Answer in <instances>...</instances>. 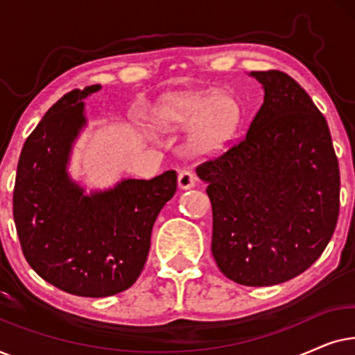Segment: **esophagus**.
Instances as JSON below:
<instances>
[{"instance_id":"obj_1","label":"esophagus","mask_w":355,"mask_h":355,"mask_svg":"<svg viewBox=\"0 0 355 355\" xmlns=\"http://www.w3.org/2000/svg\"><path fill=\"white\" fill-rule=\"evenodd\" d=\"M196 182H197V178L193 173L186 171V169L179 173L178 184H179V187L184 189V191H186V189H192L193 186H196Z\"/></svg>"}]
</instances>
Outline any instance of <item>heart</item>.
I'll use <instances>...</instances> for the list:
<instances>
[{"label": "heart", "instance_id": "obj_1", "mask_svg": "<svg viewBox=\"0 0 355 355\" xmlns=\"http://www.w3.org/2000/svg\"><path fill=\"white\" fill-rule=\"evenodd\" d=\"M241 121L237 101L220 94H179L164 98L155 110V123L163 129L191 128L189 140L197 152L225 147Z\"/></svg>", "mask_w": 355, "mask_h": 355}]
</instances>
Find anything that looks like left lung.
Here are the masks:
<instances>
[{
    "label": "left lung",
    "mask_w": 355,
    "mask_h": 355,
    "mask_svg": "<svg viewBox=\"0 0 355 355\" xmlns=\"http://www.w3.org/2000/svg\"><path fill=\"white\" fill-rule=\"evenodd\" d=\"M260 110L239 142L197 166L211 202V254L244 286L284 283L309 268L339 215V166L327 119L281 71H254Z\"/></svg>",
    "instance_id": "obj_1"
}]
</instances>
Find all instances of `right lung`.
Returning a JSON list of instances; mask_svg holds the SVG:
<instances>
[{
    "mask_svg": "<svg viewBox=\"0 0 355 355\" xmlns=\"http://www.w3.org/2000/svg\"><path fill=\"white\" fill-rule=\"evenodd\" d=\"M101 85L56 101L24 144L12 213L22 254L48 283L82 297L129 289L142 273L150 236L178 189L176 171L123 179L103 192L85 191L67 174L74 140L85 125L84 100Z\"/></svg>",
    "mask_w": 355,
    "mask_h": 355,
    "instance_id": "add662e5",
    "label": "right lung"
}]
</instances>
